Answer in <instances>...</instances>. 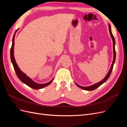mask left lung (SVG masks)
<instances>
[{"mask_svg": "<svg viewBox=\"0 0 127 127\" xmlns=\"http://www.w3.org/2000/svg\"><path fill=\"white\" fill-rule=\"evenodd\" d=\"M109 32H110V35H111V38H112V41H113V59L112 64H111V68L110 69V70H109L108 73H107V75H106L105 77L103 79H102L101 81L97 83H95V84H93V85H92L91 86H87V87L82 86L79 85L78 84H77L76 82H75V84H76V85L78 87H80V88H82V89H83L84 90H86V91H93V90H95L96 88H97L99 86H101L102 84H103L104 83H105L107 79L109 78V77H110V76L111 74V72H112V69H113V65H114V64L115 63V61H116V50H115V44H116V42H115V39H114V37L113 34L112 33V32H111V25L110 24H109Z\"/></svg>", "mask_w": 127, "mask_h": 127, "instance_id": "left-lung-1", "label": "left lung"}]
</instances>
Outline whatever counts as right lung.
<instances>
[{
  "label": "right lung",
  "instance_id": "add662e5",
  "mask_svg": "<svg viewBox=\"0 0 127 127\" xmlns=\"http://www.w3.org/2000/svg\"><path fill=\"white\" fill-rule=\"evenodd\" d=\"M17 30L16 31V32H15V33L14 34V36L13 37V41H12V45H11V47L10 49V59H11V63H12V64L13 65V67L14 68V70L15 71V72H16L17 77H18V78L20 79V80L22 83L25 84L26 85H28V86L33 88V89L39 90V89H41V88H44L46 86H48L52 83V82L53 81V78L51 80H50V81L47 83H45V84L37 83L35 82H34L31 78H30L29 77H28L25 74V73L22 72L20 69V68L18 67L17 64H16V61H15L14 55V39H15V34H16V33Z\"/></svg>",
  "mask_w": 127,
  "mask_h": 127
}]
</instances>
